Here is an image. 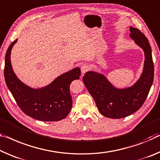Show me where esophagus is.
<instances>
[{
  "label": "esophagus",
  "mask_w": 160,
  "mask_h": 160,
  "mask_svg": "<svg viewBox=\"0 0 160 160\" xmlns=\"http://www.w3.org/2000/svg\"><path fill=\"white\" fill-rule=\"evenodd\" d=\"M90 66L88 64H83L82 66H81V72H82V74H84V73L88 72V71L90 70Z\"/></svg>",
  "instance_id": "esophagus-1"
}]
</instances>
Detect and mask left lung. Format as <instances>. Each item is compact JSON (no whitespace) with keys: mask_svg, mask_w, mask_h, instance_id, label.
I'll return each mask as SVG.
<instances>
[{"mask_svg":"<svg viewBox=\"0 0 160 160\" xmlns=\"http://www.w3.org/2000/svg\"><path fill=\"white\" fill-rule=\"evenodd\" d=\"M130 37L142 48L145 60L143 72L135 85L125 89H117L105 76L90 71L82 80L95 101L98 110L109 118H126L138 111L148 98L154 80L152 49L145 35L138 28L130 27Z\"/></svg>","mask_w":160,"mask_h":160,"instance_id":"1","label":"left lung"}]
</instances>
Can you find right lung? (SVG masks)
<instances>
[{
    "label": "right lung",
    "instance_id": "add662e5",
    "mask_svg": "<svg viewBox=\"0 0 160 160\" xmlns=\"http://www.w3.org/2000/svg\"><path fill=\"white\" fill-rule=\"evenodd\" d=\"M14 40L7 50L5 60V80L17 105L25 115L44 122L61 120L70 113L72 105L70 85L80 78V69L76 68L60 75L51 84L35 90L25 85L15 75L11 63Z\"/></svg>",
    "mask_w": 160,
    "mask_h": 160
}]
</instances>
